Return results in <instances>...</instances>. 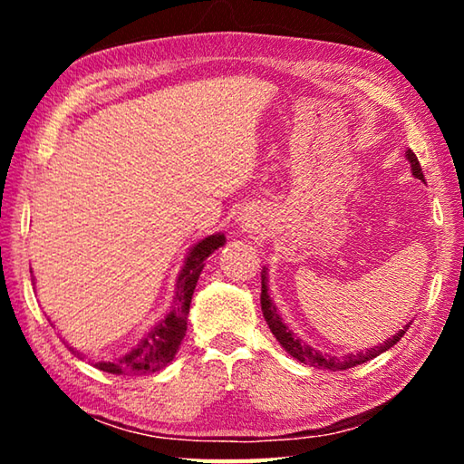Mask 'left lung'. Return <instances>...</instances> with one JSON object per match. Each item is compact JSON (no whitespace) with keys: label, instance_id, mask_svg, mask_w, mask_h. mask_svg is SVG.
Listing matches in <instances>:
<instances>
[{"label":"left lung","instance_id":"obj_1","mask_svg":"<svg viewBox=\"0 0 464 464\" xmlns=\"http://www.w3.org/2000/svg\"><path fill=\"white\" fill-rule=\"evenodd\" d=\"M407 160H410L411 163V169H413V176L420 178V179H426L423 178V171H421V166L418 161V157H415V153L411 151V149H407ZM260 303H262V313H264V319L266 324H268L270 332L274 334V337L280 342L282 348H285L290 356L296 358L298 362H304V364H311V366H324V368H332V371H345V368H352L356 364H362L366 362V360H372L379 354H382L384 350H389L395 345L401 337L405 335L407 329H410L411 324H407L401 332L395 334L392 337H389L387 342L381 343V345H374V348L366 350V352H358V354H348L345 358H327L324 354H319V352H315L313 348H309V345H304L298 337L293 335V332L282 324L280 315L276 313V307H274L272 298L268 295V286H266V270L262 274V295H260Z\"/></svg>","mask_w":464,"mask_h":464}]
</instances>
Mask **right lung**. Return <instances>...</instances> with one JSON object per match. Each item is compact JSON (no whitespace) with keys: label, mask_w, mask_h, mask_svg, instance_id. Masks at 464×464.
<instances>
[{"label":"right lung","mask_w":464,"mask_h":464,"mask_svg":"<svg viewBox=\"0 0 464 464\" xmlns=\"http://www.w3.org/2000/svg\"><path fill=\"white\" fill-rule=\"evenodd\" d=\"M221 246H225V235H210V237H204L200 243H196L186 257L182 272H179L174 309H171L169 315L160 321L151 332L145 334L143 340L127 356L121 360H112V362H96L93 366L104 372L122 376L149 374L166 368L174 360L179 343H182L186 335V319L188 313H190L192 295L204 268V260ZM69 350L75 354L73 348Z\"/></svg>","instance_id":"1"}]
</instances>
